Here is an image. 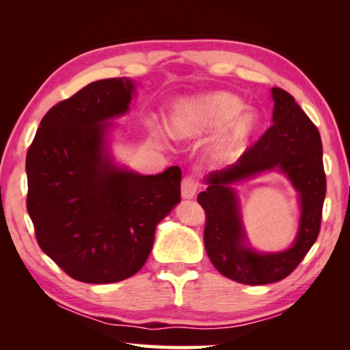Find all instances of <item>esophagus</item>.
Returning a JSON list of instances; mask_svg holds the SVG:
<instances>
[{
	"instance_id": "34e87169",
	"label": "esophagus",
	"mask_w": 350,
	"mask_h": 350,
	"mask_svg": "<svg viewBox=\"0 0 350 350\" xmlns=\"http://www.w3.org/2000/svg\"><path fill=\"white\" fill-rule=\"evenodd\" d=\"M198 187L199 183L193 176H185L182 180V196L185 199L194 198V194L198 191Z\"/></svg>"
}]
</instances>
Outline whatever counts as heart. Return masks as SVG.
<instances>
[{
    "label": "heart",
    "instance_id": "1",
    "mask_svg": "<svg viewBox=\"0 0 350 350\" xmlns=\"http://www.w3.org/2000/svg\"><path fill=\"white\" fill-rule=\"evenodd\" d=\"M242 109L244 103L233 94H205L183 105L171 117L170 129L176 137H196L227 125L215 152L219 157H232L259 128L256 112Z\"/></svg>",
    "mask_w": 350,
    "mask_h": 350
}]
</instances>
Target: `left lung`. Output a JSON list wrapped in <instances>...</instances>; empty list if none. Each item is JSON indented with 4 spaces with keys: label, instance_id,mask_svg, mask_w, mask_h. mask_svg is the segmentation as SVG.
<instances>
[{
    "label": "left lung",
    "instance_id": "1",
    "mask_svg": "<svg viewBox=\"0 0 350 350\" xmlns=\"http://www.w3.org/2000/svg\"><path fill=\"white\" fill-rule=\"evenodd\" d=\"M271 96L273 125L234 165L206 177L208 187L198 196L205 211L206 254L217 271L247 286H264L288 276L315 244L321 228L325 173L319 131L287 91L273 88ZM275 167L284 170L300 191L304 215L293 247L259 255L243 245L235 193L229 183Z\"/></svg>",
    "mask_w": 350,
    "mask_h": 350
}]
</instances>
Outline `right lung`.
I'll use <instances>...</instances> for the list:
<instances>
[{
    "instance_id": "add662e5",
    "label": "right lung",
    "mask_w": 350,
    "mask_h": 350,
    "mask_svg": "<svg viewBox=\"0 0 350 350\" xmlns=\"http://www.w3.org/2000/svg\"><path fill=\"white\" fill-rule=\"evenodd\" d=\"M133 91L125 77L90 83L46 112L27 151L26 205L38 245L81 282L137 273L157 224L180 200L179 167L139 176L105 156V122L128 111Z\"/></svg>"
}]
</instances>
